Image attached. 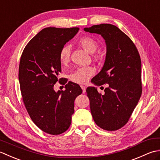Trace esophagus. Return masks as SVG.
Returning a JSON list of instances; mask_svg holds the SVG:
<instances>
[{
	"instance_id": "1",
	"label": "esophagus",
	"mask_w": 160,
	"mask_h": 160,
	"mask_svg": "<svg viewBox=\"0 0 160 160\" xmlns=\"http://www.w3.org/2000/svg\"><path fill=\"white\" fill-rule=\"evenodd\" d=\"M81 88H82V93H84L86 92V87L85 86H83V85H81Z\"/></svg>"
}]
</instances>
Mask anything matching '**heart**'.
<instances>
[{"label": "heart", "instance_id": "1", "mask_svg": "<svg viewBox=\"0 0 160 160\" xmlns=\"http://www.w3.org/2000/svg\"><path fill=\"white\" fill-rule=\"evenodd\" d=\"M82 48L89 53H93L96 52L98 45L96 40L91 36H83L80 38L78 41ZM71 48L70 46L66 45L63 46L60 51L59 58L62 64H67L70 58ZM95 73L93 68L91 67H85L78 68L77 70L71 73L70 79L74 82L78 84H84Z\"/></svg>", "mask_w": 160, "mask_h": 160}]
</instances>
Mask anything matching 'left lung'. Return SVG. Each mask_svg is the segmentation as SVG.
Returning <instances> with one entry per match:
<instances>
[{
    "mask_svg": "<svg viewBox=\"0 0 160 160\" xmlns=\"http://www.w3.org/2000/svg\"><path fill=\"white\" fill-rule=\"evenodd\" d=\"M100 34L107 45L102 69L91 80L95 85L108 84L104 93L87 87L94 122L104 130L116 131L127 123L142 95L141 59L136 47L118 27L100 24L85 28Z\"/></svg>",
    "mask_w": 160,
    "mask_h": 160,
    "instance_id": "obj_1",
    "label": "left lung"
}]
</instances>
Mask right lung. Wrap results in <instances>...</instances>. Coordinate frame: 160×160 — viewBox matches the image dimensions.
Returning a JSON list of instances; mask_svg holds the SVG:
<instances>
[{
	"instance_id": "add662e5",
	"label": "right lung",
	"mask_w": 160,
	"mask_h": 160,
	"mask_svg": "<svg viewBox=\"0 0 160 160\" xmlns=\"http://www.w3.org/2000/svg\"><path fill=\"white\" fill-rule=\"evenodd\" d=\"M79 28H47L30 40L20 58L18 79L22 100L30 118L44 132L59 135L71 123L74 100L82 93L78 84L69 82L65 90L54 91L61 72L60 51ZM66 81L64 84L67 83Z\"/></svg>"
}]
</instances>
